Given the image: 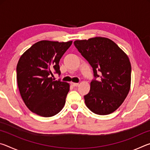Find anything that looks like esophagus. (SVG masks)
Wrapping results in <instances>:
<instances>
[{"mask_svg": "<svg viewBox=\"0 0 150 150\" xmlns=\"http://www.w3.org/2000/svg\"><path fill=\"white\" fill-rule=\"evenodd\" d=\"M71 85L73 87H77L79 85V83H73V82H71Z\"/></svg>", "mask_w": 150, "mask_h": 150, "instance_id": "34e87169", "label": "esophagus"}]
</instances>
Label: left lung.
<instances>
[{"mask_svg": "<svg viewBox=\"0 0 150 150\" xmlns=\"http://www.w3.org/2000/svg\"><path fill=\"white\" fill-rule=\"evenodd\" d=\"M74 45L93 68L86 106L96 115L115 111L125 100L131 84V64L127 55L111 40L96 37L76 40ZM100 78L98 80L96 79Z\"/></svg>", "mask_w": 150, "mask_h": 150, "instance_id": "obj_1", "label": "left lung"}]
</instances>
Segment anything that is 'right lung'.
<instances>
[{"label": "right lung", "instance_id": "obj_1", "mask_svg": "<svg viewBox=\"0 0 150 150\" xmlns=\"http://www.w3.org/2000/svg\"><path fill=\"white\" fill-rule=\"evenodd\" d=\"M72 41L42 40L32 45L18 62L16 77L25 105L32 112L50 117L62 110L69 91V83L52 79L60 75L59 62Z\"/></svg>", "mask_w": 150, "mask_h": 150}]
</instances>
